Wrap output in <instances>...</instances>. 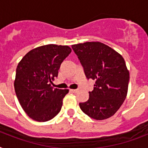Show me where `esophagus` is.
Segmentation results:
<instances>
[{
	"mask_svg": "<svg viewBox=\"0 0 148 148\" xmlns=\"http://www.w3.org/2000/svg\"><path fill=\"white\" fill-rule=\"evenodd\" d=\"M71 92L76 93L77 92V89H71Z\"/></svg>",
	"mask_w": 148,
	"mask_h": 148,
	"instance_id": "34e87169",
	"label": "esophagus"
}]
</instances>
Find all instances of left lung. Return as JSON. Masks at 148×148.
<instances>
[{
  "label": "left lung",
  "instance_id": "left-lung-1",
  "mask_svg": "<svg viewBox=\"0 0 148 148\" xmlns=\"http://www.w3.org/2000/svg\"><path fill=\"white\" fill-rule=\"evenodd\" d=\"M88 79L95 81L89 98L80 103L84 114L104 120L114 114L124 103L128 90L129 71L119 53L98 41L72 45Z\"/></svg>",
  "mask_w": 148,
  "mask_h": 148
}]
</instances>
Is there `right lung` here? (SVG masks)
Listing matches in <instances>:
<instances>
[{"instance_id": "1", "label": "right lung", "mask_w": 148, "mask_h": 148, "mask_svg": "<svg viewBox=\"0 0 148 148\" xmlns=\"http://www.w3.org/2000/svg\"><path fill=\"white\" fill-rule=\"evenodd\" d=\"M71 52L67 45H44L27 53L17 65L15 93L24 112L36 121H50L60 112L69 90L53 88L51 83Z\"/></svg>"}]
</instances>
